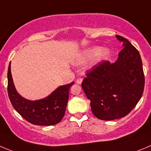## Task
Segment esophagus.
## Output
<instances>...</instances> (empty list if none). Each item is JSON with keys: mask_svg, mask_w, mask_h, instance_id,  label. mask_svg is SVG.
Segmentation results:
<instances>
[{"mask_svg": "<svg viewBox=\"0 0 151 151\" xmlns=\"http://www.w3.org/2000/svg\"><path fill=\"white\" fill-rule=\"evenodd\" d=\"M83 82V78H78L77 80V81H76V83H77V84H81Z\"/></svg>", "mask_w": 151, "mask_h": 151, "instance_id": "1", "label": "esophagus"}]
</instances>
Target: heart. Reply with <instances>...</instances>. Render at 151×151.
I'll use <instances>...</instances> for the list:
<instances>
[{
	"instance_id": "heart-1",
	"label": "heart",
	"mask_w": 151,
	"mask_h": 151,
	"mask_svg": "<svg viewBox=\"0 0 151 151\" xmlns=\"http://www.w3.org/2000/svg\"><path fill=\"white\" fill-rule=\"evenodd\" d=\"M109 55V50L107 47H102L95 46V47H88L85 49L77 55L74 60V64L80 65L86 63L94 57L91 61V65H97L108 58Z\"/></svg>"
}]
</instances>
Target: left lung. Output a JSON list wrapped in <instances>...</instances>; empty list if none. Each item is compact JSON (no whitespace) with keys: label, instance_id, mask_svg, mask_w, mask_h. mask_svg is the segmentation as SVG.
Wrapping results in <instances>:
<instances>
[{"label":"left lung","instance_id":"1","mask_svg":"<svg viewBox=\"0 0 151 151\" xmlns=\"http://www.w3.org/2000/svg\"><path fill=\"white\" fill-rule=\"evenodd\" d=\"M124 48L114 63L103 61L86 73L82 88L93 114L104 121L123 118L133 110L145 88L139 52L127 39L116 35Z\"/></svg>","mask_w":151,"mask_h":151}]
</instances>
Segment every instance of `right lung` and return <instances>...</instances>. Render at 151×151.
Wrapping results in <instances>:
<instances>
[{
	"label": "right lung",
	"instance_id": "1",
	"mask_svg": "<svg viewBox=\"0 0 151 151\" xmlns=\"http://www.w3.org/2000/svg\"><path fill=\"white\" fill-rule=\"evenodd\" d=\"M8 95L14 109L25 120L35 125L50 126L61 122L65 112L69 97V88L74 82L61 86L46 98L29 101L16 91L11 74L10 63L8 68Z\"/></svg>",
	"mask_w": 151,
	"mask_h": 151
}]
</instances>
